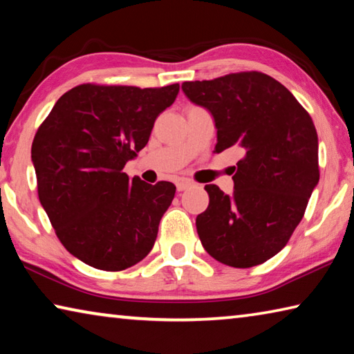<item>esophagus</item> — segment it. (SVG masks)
<instances>
[{"label":"esophagus","mask_w":354,"mask_h":354,"mask_svg":"<svg viewBox=\"0 0 354 354\" xmlns=\"http://www.w3.org/2000/svg\"><path fill=\"white\" fill-rule=\"evenodd\" d=\"M190 185H192V181L183 178V179H179V181L176 183V189H178V192H184L185 189H189Z\"/></svg>","instance_id":"obj_1"}]
</instances>
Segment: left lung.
Masks as SVG:
<instances>
[{"instance_id":"left-lung-1","label":"left lung","mask_w":354,"mask_h":354,"mask_svg":"<svg viewBox=\"0 0 354 354\" xmlns=\"http://www.w3.org/2000/svg\"><path fill=\"white\" fill-rule=\"evenodd\" d=\"M192 103L209 111L221 153L243 148L226 195L206 185L209 206L196 217L203 247L225 266L248 268L289 242L319 184V137L313 118L283 84L259 71L183 84Z\"/></svg>"}]
</instances>
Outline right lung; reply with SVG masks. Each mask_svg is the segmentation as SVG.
<instances>
[{"label": "right lung", "mask_w": 354, "mask_h": 354, "mask_svg": "<svg viewBox=\"0 0 354 354\" xmlns=\"http://www.w3.org/2000/svg\"><path fill=\"white\" fill-rule=\"evenodd\" d=\"M179 84L160 88L82 84L64 93L34 137L40 205L67 251L87 266H136L158 237L175 184L123 171L147 145Z\"/></svg>", "instance_id": "add662e5"}]
</instances>
